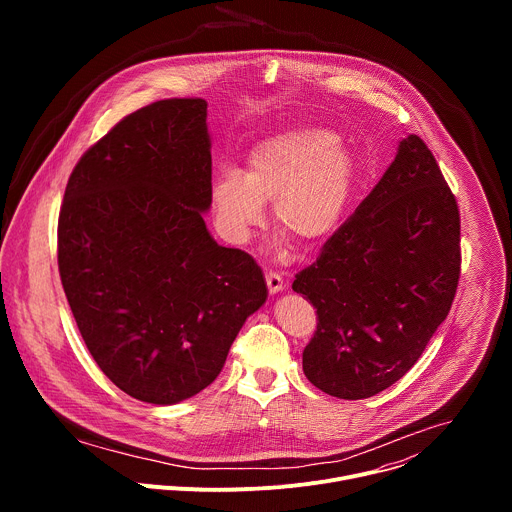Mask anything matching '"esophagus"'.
Returning a JSON list of instances; mask_svg holds the SVG:
<instances>
[{
	"label": "esophagus",
	"mask_w": 512,
	"mask_h": 512,
	"mask_svg": "<svg viewBox=\"0 0 512 512\" xmlns=\"http://www.w3.org/2000/svg\"><path fill=\"white\" fill-rule=\"evenodd\" d=\"M265 281H267L269 294H279V291L283 289V277H281L277 271H269V273H265Z\"/></svg>",
	"instance_id": "obj_1"
}]
</instances>
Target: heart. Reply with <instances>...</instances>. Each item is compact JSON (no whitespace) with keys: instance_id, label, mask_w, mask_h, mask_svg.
<instances>
[{"instance_id":"b5f03b06","label":"heart","mask_w":512,"mask_h":512,"mask_svg":"<svg viewBox=\"0 0 512 512\" xmlns=\"http://www.w3.org/2000/svg\"><path fill=\"white\" fill-rule=\"evenodd\" d=\"M356 182V162L326 129H289L259 141L247 170L223 172L210 186V204L221 235L247 243L265 223L271 202L277 229L304 245L328 239L340 225Z\"/></svg>"}]
</instances>
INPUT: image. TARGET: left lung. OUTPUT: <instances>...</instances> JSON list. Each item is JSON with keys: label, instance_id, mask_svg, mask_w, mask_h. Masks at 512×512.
Segmentation results:
<instances>
[{"label": "left lung", "instance_id": "left-lung-1", "mask_svg": "<svg viewBox=\"0 0 512 512\" xmlns=\"http://www.w3.org/2000/svg\"><path fill=\"white\" fill-rule=\"evenodd\" d=\"M460 279V210L417 135L356 212L294 279L316 308L304 373L338 399H367L419 360L454 302Z\"/></svg>", "mask_w": 512, "mask_h": 512}]
</instances>
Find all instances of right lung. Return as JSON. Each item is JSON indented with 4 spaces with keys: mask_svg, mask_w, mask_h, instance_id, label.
I'll list each match as a JSON object with an SVG mask.
<instances>
[{
    "mask_svg": "<svg viewBox=\"0 0 512 512\" xmlns=\"http://www.w3.org/2000/svg\"><path fill=\"white\" fill-rule=\"evenodd\" d=\"M204 99L121 119L72 170L58 216V271L99 369L133 399L174 405L223 371L267 300L261 267L218 245Z\"/></svg>",
    "mask_w": 512,
    "mask_h": 512,
    "instance_id": "add662e5",
    "label": "right lung"
}]
</instances>
